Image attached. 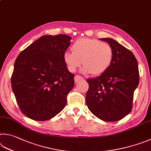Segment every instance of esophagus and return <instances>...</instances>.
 <instances>
[{
	"instance_id": "1",
	"label": "esophagus",
	"mask_w": 151,
	"mask_h": 151,
	"mask_svg": "<svg viewBox=\"0 0 151 151\" xmlns=\"http://www.w3.org/2000/svg\"><path fill=\"white\" fill-rule=\"evenodd\" d=\"M84 80V78L82 77L81 76H78V75H76L75 76V82L76 83H78V82H80L81 81H83Z\"/></svg>"
}]
</instances>
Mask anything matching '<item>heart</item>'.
<instances>
[{
	"instance_id": "b5f03b06",
	"label": "heart",
	"mask_w": 151,
	"mask_h": 151,
	"mask_svg": "<svg viewBox=\"0 0 151 151\" xmlns=\"http://www.w3.org/2000/svg\"><path fill=\"white\" fill-rule=\"evenodd\" d=\"M72 52H65L63 61L68 70L75 72L83 62L82 71L99 75L108 69L114 57V51L108 43L98 40L81 38L71 47Z\"/></svg>"
}]
</instances>
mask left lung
Listing matches in <instances>:
<instances>
[{
    "label": "left lung",
    "mask_w": 151,
    "mask_h": 151,
    "mask_svg": "<svg viewBox=\"0 0 151 151\" xmlns=\"http://www.w3.org/2000/svg\"><path fill=\"white\" fill-rule=\"evenodd\" d=\"M114 51L108 69L96 78L87 79L86 103L89 110L105 122H116L131 112L134 91L139 83L138 63L131 51L111 38H101Z\"/></svg>",
    "instance_id": "left-lung-1"
}]
</instances>
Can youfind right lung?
Here are the masks:
<instances>
[{"mask_svg": "<svg viewBox=\"0 0 151 151\" xmlns=\"http://www.w3.org/2000/svg\"><path fill=\"white\" fill-rule=\"evenodd\" d=\"M64 34L43 35L19 54L11 86L21 111L35 121L50 119L63 110L75 85L63 55L70 45Z\"/></svg>", "mask_w": 151, "mask_h": 151, "instance_id": "add662e5", "label": "right lung"}]
</instances>
